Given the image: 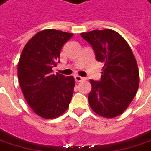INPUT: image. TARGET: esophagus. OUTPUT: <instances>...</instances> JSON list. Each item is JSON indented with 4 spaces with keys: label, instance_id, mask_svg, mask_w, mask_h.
<instances>
[{
    "label": "esophagus",
    "instance_id": "1",
    "mask_svg": "<svg viewBox=\"0 0 151 151\" xmlns=\"http://www.w3.org/2000/svg\"><path fill=\"white\" fill-rule=\"evenodd\" d=\"M84 80H86V78L81 77V76H75V81H76V82H81V81H82Z\"/></svg>",
    "mask_w": 151,
    "mask_h": 151
}]
</instances>
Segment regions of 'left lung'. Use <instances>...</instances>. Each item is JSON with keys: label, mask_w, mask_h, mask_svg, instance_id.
Segmentation results:
<instances>
[{"label": "left lung", "mask_w": 151, "mask_h": 151, "mask_svg": "<svg viewBox=\"0 0 151 151\" xmlns=\"http://www.w3.org/2000/svg\"><path fill=\"white\" fill-rule=\"evenodd\" d=\"M91 45L98 61L103 62L101 80H91L89 104L94 112L114 118L127 109L138 91L139 70L130 45L113 30H95L81 34Z\"/></svg>", "instance_id": "obj_1"}]
</instances>
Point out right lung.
Returning <instances> with one entry per match:
<instances>
[{"label":"right lung","instance_id":"1","mask_svg":"<svg viewBox=\"0 0 151 151\" xmlns=\"http://www.w3.org/2000/svg\"><path fill=\"white\" fill-rule=\"evenodd\" d=\"M72 35L51 29L39 31L21 52L17 67L20 86L28 105L42 118L61 116L71 101L75 79L52 74V67L59 62L62 45Z\"/></svg>","mask_w":151,"mask_h":151}]
</instances>
